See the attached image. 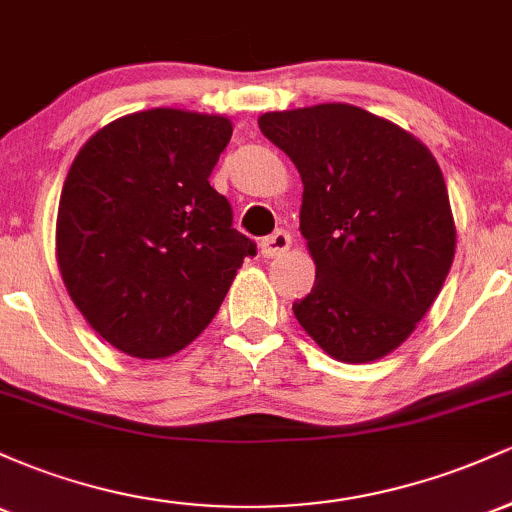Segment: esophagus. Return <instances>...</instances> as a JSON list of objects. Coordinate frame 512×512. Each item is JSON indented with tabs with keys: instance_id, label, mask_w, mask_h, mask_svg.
Returning a JSON list of instances; mask_svg holds the SVG:
<instances>
[{
	"instance_id": "obj_1",
	"label": "esophagus",
	"mask_w": 512,
	"mask_h": 512,
	"mask_svg": "<svg viewBox=\"0 0 512 512\" xmlns=\"http://www.w3.org/2000/svg\"><path fill=\"white\" fill-rule=\"evenodd\" d=\"M289 248H291L289 231H276L260 243V252L264 257H281Z\"/></svg>"
}]
</instances>
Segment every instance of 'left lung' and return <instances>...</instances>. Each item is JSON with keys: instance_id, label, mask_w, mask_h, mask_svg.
<instances>
[{"instance_id": "1", "label": "left lung", "mask_w": 512, "mask_h": 512, "mask_svg": "<svg viewBox=\"0 0 512 512\" xmlns=\"http://www.w3.org/2000/svg\"><path fill=\"white\" fill-rule=\"evenodd\" d=\"M257 125L303 180L315 284L293 315L337 361H378L407 342L455 257L438 161L407 129L349 103L264 113Z\"/></svg>"}]
</instances>
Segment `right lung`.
Wrapping results in <instances>:
<instances>
[{
	"label": "right lung",
	"instance_id": "1",
	"mask_svg": "<svg viewBox=\"0 0 512 512\" xmlns=\"http://www.w3.org/2000/svg\"><path fill=\"white\" fill-rule=\"evenodd\" d=\"M233 125L154 108L98 129L57 209V264L88 325L134 358L178 354L207 330L255 243L209 185Z\"/></svg>",
	"mask_w": 512,
	"mask_h": 512
}]
</instances>
